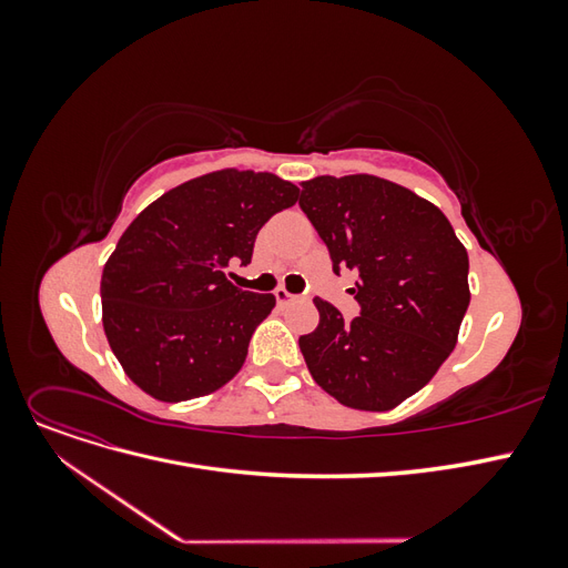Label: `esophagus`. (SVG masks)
<instances>
[{"label": "esophagus", "instance_id": "34e87169", "mask_svg": "<svg viewBox=\"0 0 568 568\" xmlns=\"http://www.w3.org/2000/svg\"><path fill=\"white\" fill-rule=\"evenodd\" d=\"M274 298H277V303H280V305H288V303H294V301H298V296H294V294H288V291H286L284 286H280L277 291H274Z\"/></svg>", "mask_w": 568, "mask_h": 568}]
</instances>
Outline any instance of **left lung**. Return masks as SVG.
<instances>
[{
  "label": "left lung",
  "instance_id": "left-lung-1",
  "mask_svg": "<svg viewBox=\"0 0 568 568\" xmlns=\"http://www.w3.org/2000/svg\"><path fill=\"white\" fill-rule=\"evenodd\" d=\"M301 209L334 272L357 274L359 315L315 298L320 324L298 338L313 379L355 409L384 412L424 388L453 353L469 307V255L432 201L374 175L301 184Z\"/></svg>",
  "mask_w": 568,
  "mask_h": 568
}]
</instances>
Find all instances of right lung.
Returning <instances> with one entry per match:
<instances>
[{
  "instance_id": "obj_1",
  "label": "right lung",
  "mask_w": 568,
  "mask_h": 568,
  "mask_svg": "<svg viewBox=\"0 0 568 568\" xmlns=\"http://www.w3.org/2000/svg\"><path fill=\"white\" fill-rule=\"evenodd\" d=\"M298 201L272 173L217 170L170 189L132 220L101 274V320L125 374L163 403L192 400L242 369L272 294L227 280L265 222Z\"/></svg>"
}]
</instances>
